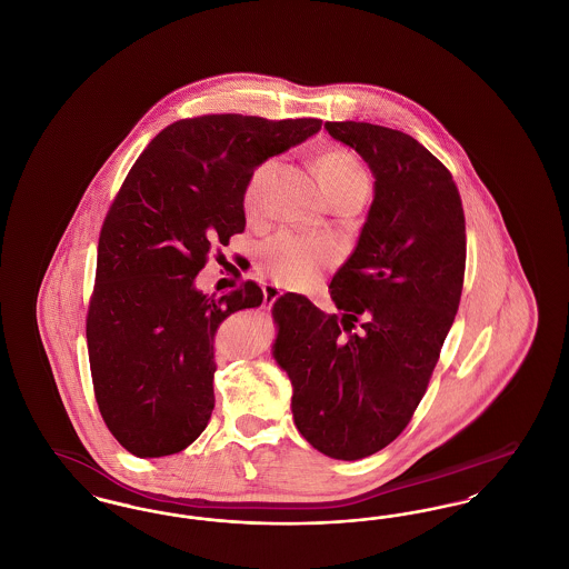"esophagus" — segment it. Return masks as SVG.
<instances>
[{"mask_svg":"<svg viewBox=\"0 0 569 569\" xmlns=\"http://www.w3.org/2000/svg\"><path fill=\"white\" fill-rule=\"evenodd\" d=\"M281 295H283V292H281L277 286H272V283L264 286V307H269V309H271L272 305L279 300Z\"/></svg>","mask_w":569,"mask_h":569,"instance_id":"esophagus-1","label":"esophagus"}]
</instances>
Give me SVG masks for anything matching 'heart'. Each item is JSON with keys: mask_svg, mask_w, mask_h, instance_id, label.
Segmentation results:
<instances>
[{"mask_svg": "<svg viewBox=\"0 0 569 569\" xmlns=\"http://www.w3.org/2000/svg\"><path fill=\"white\" fill-rule=\"evenodd\" d=\"M274 158L256 163L243 186V209L249 217L262 211L264 191L271 179ZM316 170L330 198L348 191L369 190V174L365 166L358 162L350 149L328 147L318 160ZM339 258V247L328 239L300 237L295 232L281 230L269 237L258 249L260 269L281 286L305 288L318 279V274L332 267Z\"/></svg>", "mask_w": 569, "mask_h": 569, "instance_id": "obj_1", "label": "heart"}]
</instances>
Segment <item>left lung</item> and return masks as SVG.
I'll return each mask as SVG.
<instances>
[{"label": "left lung", "instance_id": "8db88e82", "mask_svg": "<svg viewBox=\"0 0 569 569\" xmlns=\"http://www.w3.org/2000/svg\"><path fill=\"white\" fill-rule=\"evenodd\" d=\"M376 177L358 244L335 272L337 313L309 298L272 305L274 358L295 386L300 435L326 457H371L406 431L459 309L467 237L450 170L416 138L326 121Z\"/></svg>", "mask_w": 569, "mask_h": 569}]
</instances>
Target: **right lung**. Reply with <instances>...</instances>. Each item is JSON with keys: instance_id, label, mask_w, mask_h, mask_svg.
<instances>
[{"instance_id": "obj_1", "label": "right lung", "mask_w": 569, "mask_h": 569, "mask_svg": "<svg viewBox=\"0 0 569 569\" xmlns=\"http://www.w3.org/2000/svg\"><path fill=\"white\" fill-rule=\"evenodd\" d=\"M320 128L313 117L179 119L149 142L117 191L100 230L87 350L98 409L134 457L177 455L207 429L217 328L264 295L244 281L211 298L193 279L243 232L251 168Z\"/></svg>"}]
</instances>
